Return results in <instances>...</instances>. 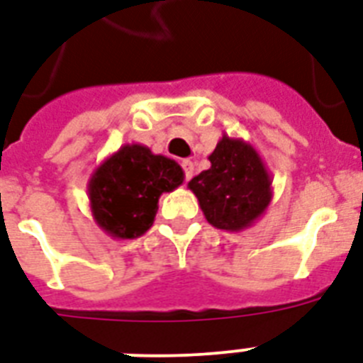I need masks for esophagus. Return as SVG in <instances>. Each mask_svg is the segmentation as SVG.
<instances>
[{
	"mask_svg": "<svg viewBox=\"0 0 363 363\" xmlns=\"http://www.w3.org/2000/svg\"><path fill=\"white\" fill-rule=\"evenodd\" d=\"M182 167H184V170H185V179H191L193 176H195V163H193L191 159H185V161H182Z\"/></svg>",
	"mask_w": 363,
	"mask_h": 363,
	"instance_id": "esophagus-1",
	"label": "esophagus"
}]
</instances>
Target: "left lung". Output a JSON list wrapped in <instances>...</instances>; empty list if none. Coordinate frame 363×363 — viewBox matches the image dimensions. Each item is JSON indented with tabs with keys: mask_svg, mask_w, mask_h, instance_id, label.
<instances>
[{
	"mask_svg": "<svg viewBox=\"0 0 363 363\" xmlns=\"http://www.w3.org/2000/svg\"><path fill=\"white\" fill-rule=\"evenodd\" d=\"M211 167L189 182L211 227L240 232L259 221L274 191L262 157L249 142L223 135L210 157Z\"/></svg>",
	"mask_w": 363,
	"mask_h": 363,
	"instance_id": "1",
	"label": "left lung"
}]
</instances>
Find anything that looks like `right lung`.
<instances>
[{
    "label": "right lung",
    "mask_w": 363,
    "mask_h": 363,
    "mask_svg": "<svg viewBox=\"0 0 363 363\" xmlns=\"http://www.w3.org/2000/svg\"><path fill=\"white\" fill-rule=\"evenodd\" d=\"M174 159L147 146L125 144L95 168L88 182L95 223L114 240H135L155 221L159 196L184 184Z\"/></svg>",
    "instance_id": "right-lung-1"
}]
</instances>
